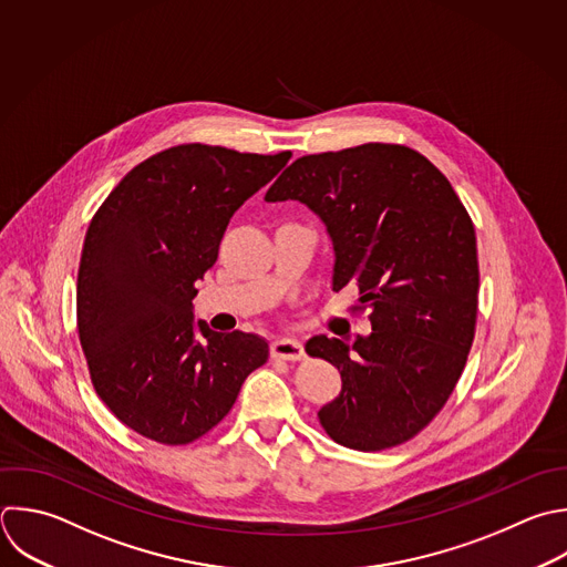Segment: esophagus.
Returning a JSON list of instances; mask_svg holds the SVG:
<instances>
[{
  "instance_id": "obj_1",
  "label": "esophagus",
  "mask_w": 567,
  "mask_h": 567,
  "mask_svg": "<svg viewBox=\"0 0 567 567\" xmlns=\"http://www.w3.org/2000/svg\"><path fill=\"white\" fill-rule=\"evenodd\" d=\"M270 352L275 359H284V361H301L303 359V346L295 339H277L270 346Z\"/></svg>"
}]
</instances>
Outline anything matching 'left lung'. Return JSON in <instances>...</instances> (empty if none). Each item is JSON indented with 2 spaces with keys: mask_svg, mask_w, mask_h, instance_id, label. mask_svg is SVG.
<instances>
[{
  "mask_svg": "<svg viewBox=\"0 0 567 567\" xmlns=\"http://www.w3.org/2000/svg\"><path fill=\"white\" fill-rule=\"evenodd\" d=\"M299 199L334 246V290H359L372 332L315 337L310 357L341 372L319 410L326 434L377 452L416 436L450 399L472 348L478 259L472 219L445 175L401 144H361L292 162L266 202Z\"/></svg>",
  "mask_w": 567,
  "mask_h": 567,
  "instance_id": "8db88e82",
  "label": "left lung"
}]
</instances>
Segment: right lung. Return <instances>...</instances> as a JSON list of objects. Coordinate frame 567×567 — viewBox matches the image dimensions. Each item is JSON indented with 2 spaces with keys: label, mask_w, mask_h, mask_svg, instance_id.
Returning a JSON list of instances; mask_svg holds the SVG:
<instances>
[{
  "label": "right lung",
  "mask_w": 567,
  "mask_h": 567,
  "mask_svg": "<svg viewBox=\"0 0 567 567\" xmlns=\"http://www.w3.org/2000/svg\"><path fill=\"white\" fill-rule=\"evenodd\" d=\"M182 144L137 164L86 230L78 272V332L91 381L137 434L188 445L235 405L268 343L199 321L195 284L215 266L235 210L290 159Z\"/></svg>",
  "instance_id": "1"
}]
</instances>
